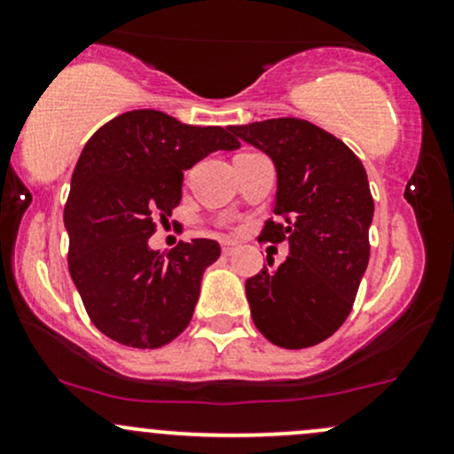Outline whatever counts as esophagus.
<instances>
[{
  "mask_svg": "<svg viewBox=\"0 0 454 454\" xmlns=\"http://www.w3.org/2000/svg\"><path fill=\"white\" fill-rule=\"evenodd\" d=\"M237 252V243L234 241H222V254L223 256H232Z\"/></svg>",
  "mask_w": 454,
  "mask_h": 454,
  "instance_id": "obj_1",
  "label": "esophagus"
}]
</instances>
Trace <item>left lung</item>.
<instances>
[{
    "label": "left lung",
    "mask_w": 454,
    "mask_h": 454,
    "mask_svg": "<svg viewBox=\"0 0 454 454\" xmlns=\"http://www.w3.org/2000/svg\"><path fill=\"white\" fill-rule=\"evenodd\" d=\"M228 129L273 160L279 222L264 223L260 241L290 245L279 267L245 281L254 325L279 348L316 346L346 322L369 262L373 198L363 161L305 119Z\"/></svg>",
    "instance_id": "left-lung-1"
}]
</instances>
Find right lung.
<instances>
[{
	"instance_id": "add662e5",
	"label": "right lung",
	"mask_w": 454,
	"mask_h": 454,
	"mask_svg": "<svg viewBox=\"0 0 454 454\" xmlns=\"http://www.w3.org/2000/svg\"><path fill=\"white\" fill-rule=\"evenodd\" d=\"M220 126H187L161 111H129L87 140L72 173L64 222L67 267L98 331L153 350L190 325L202 273L220 258L211 239L149 247L155 217L181 202L184 170L213 151L239 149Z\"/></svg>"
}]
</instances>
